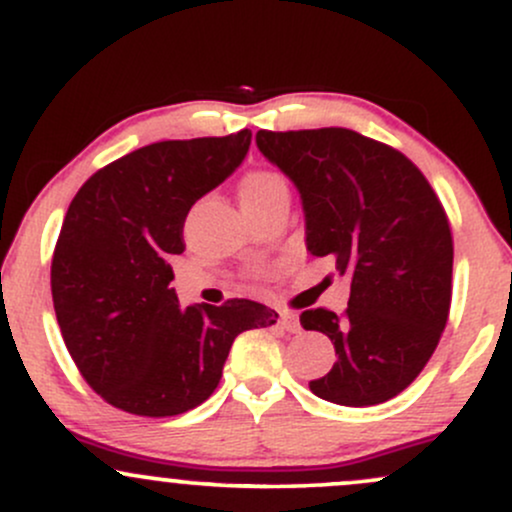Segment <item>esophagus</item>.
<instances>
[{
    "instance_id": "34e87169",
    "label": "esophagus",
    "mask_w": 512,
    "mask_h": 512,
    "mask_svg": "<svg viewBox=\"0 0 512 512\" xmlns=\"http://www.w3.org/2000/svg\"><path fill=\"white\" fill-rule=\"evenodd\" d=\"M279 325H281V330H286L291 334L301 332V322H298V317L291 313H279Z\"/></svg>"
}]
</instances>
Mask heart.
<instances>
[{
  "instance_id": "1",
  "label": "heart",
  "mask_w": 512,
  "mask_h": 512,
  "mask_svg": "<svg viewBox=\"0 0 512 512\" xmlns=\"http://www.w3.org/2000/svg\"><path fill=\"white\" fill-rule=\"evenodd\" d=\"M279 195H289V187H286V180L274 170H250L240 180V202H243L245 211L260 207V204Z\"/></svg>"
}]
</instances>
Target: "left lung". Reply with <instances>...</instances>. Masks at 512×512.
Returning <instances> with one entry per match:
<instances>
[{
    "mask_svg": "<svg viewBox=\"0 0 512 512\" xmlns=\"http://www.w3.org/2000/svg\"><path fill=\"white\" fill-rule=\"evenodd\" d=\"M257 146L301 192L310 255H330L351 279L342 315H301L337 351L310 390L344 407L397 397L433 356L450 313L452 233L438 195L402 151L354 129H260Z\"/></svg>",
    "mask_w": 512,
    "mask_h": 512,
    "instance_id": "8db88e82",
    "label": "left lung"
}]
</instances>
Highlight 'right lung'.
Listing matches in <instances>:
<instances>
[{"mask_svg": "<svg viewBox=\"0 0 512 512\" xmlns=\"http://www.w3.org/2000/svg\"><path fill=\"white\" fill-rule=\"evenodd\" d=\"M250 139L240 129L142 146L93 173L69 204L52 303L76 368L113 407L151 419L199 407L233 339L279 317L248 298L182 308L168 286L187 211L243 163Z\"/></svg>", "mask_w": 512, "mask_h": 512, "instance_id": "obj_1", "label": "right lung"}]
</instances>
